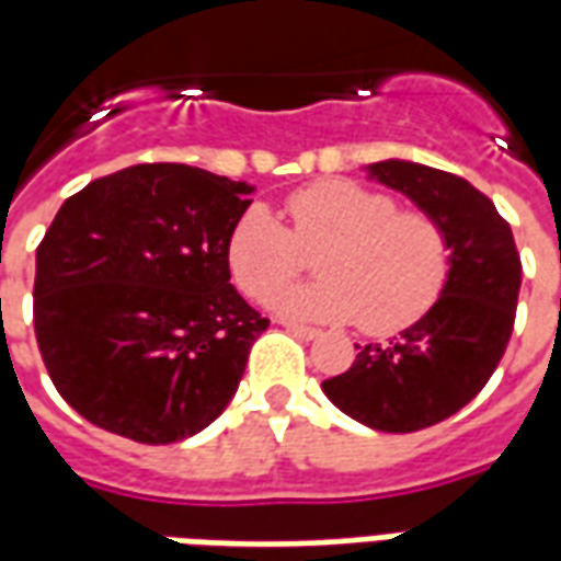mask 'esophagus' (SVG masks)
<instances>
[{
  "label": "esophagus",
  "mask_w": 561,
  "mask_h": 561,
  "mask_svg": "<svg viewBox=\"0 0 561 561\" xmlns=\"http://www.w3.org/2000/svg\"><path fill=\"white\" fill-rule=\"evenodd\" d=\"M284 329L289 331V334L301 337V341H317V337H320V331L308 329V325H298V322H284Z\"/></svg>",
  "instance_id": "1"
}]
</instances>
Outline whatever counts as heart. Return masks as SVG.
I'll use <instances>...</instances> for the list:
<instances>
[{
	"mask_svg": "<svg viewBox=\"0 0 561 561\" xmlns=\"http://www.w3.org/2000/svg\"><path fill=\"white\" fill-rule=\"evenodd\" d=\"M289 230L265 206H251L230 230L232 284L263 301L321 251L320 282L280 290L272 310L289 320L353 322L391 334L421 320L443 296L451 241L421 208L353 179H320L286 196Z\"/></svg>",
	"mask_w": 561,
	"mask_h": 561,
	"instance_id": "b5f03b06",
	"label": "heart"
}]
</instances>
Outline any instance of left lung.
I'll return each mask as SVG.
<instances>
[{"label": "left lung", "mask_w": 561, "mask_h": 561, "mask_svg": "<svg viewBox=\"0 0 561 561\" xmlns=\"http://www.w3.org/2000/svg\"><path fill=\"white\" fill-rule=\"evenodd\" d=\"M367 170L443 224L451 272L415 325L388 343L355 346L353 367L325 379L322 391L374 431L415 433L463 410L502 362L514 331L520 253L493 199L460 175L412 161Z\"/></svg>", "instance_id": "left-lung-1"}]
</instances>
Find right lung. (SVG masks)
<instances>
[{
  "label": "right lung",
  "instance_id": "1",
  "mask_svg": "<svg viewBox=\"0 0 561 561\" xmlns=\"http://www.w3.org/2000/svg\"><path fill=\"white\" fill-rule=\"evenodd\" d=\"M248 182L137 163L68 196L35 253V337L53 386L95 427L182 443L239 388L263 313L230 284Z\"/></svg>",
  "mask_w": 561,
  "mask_h": 561
}]
</instances>
